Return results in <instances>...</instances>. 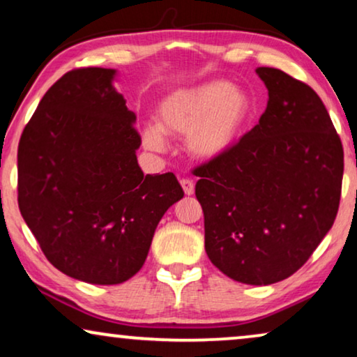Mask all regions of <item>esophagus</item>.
Wrapping results in <instances>:
<instances>
[{"label":"esophagus","mask_w":357,"mask_h":357,"mask_svg":"<svg viewBox=\"0 0 357 357\" xmlns=\"http://www.w3.org/2000/svg\"><path fill=\"white\" fill-rule=\"evenodd\" d=\"M180 185H182L185 195H188V197H190V195L195 193V183H193V180L182 178V180H180Z\"/></svg>","instance_id":"esophagus-1"}]
</instances>
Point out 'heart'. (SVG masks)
<instances>
[{
    "label": "heart",
    "mask_w": 357,
    "mask_h": 357,
    "mask_svg": "<svg viewBox=\"0 0 357 357\" xmlns=\"http://www.w3.org/2000/svg\"><path fill=\"white\" fill-rule=\"evenodd\" d=\"M253 114L250 96L226 81H208L178 87L162 97L155 123L143 128V143L151 151H164L170 136H183L193 158H221L236 144Z\"/></svg>",
    "instance_id": "1"
}]
</instances>
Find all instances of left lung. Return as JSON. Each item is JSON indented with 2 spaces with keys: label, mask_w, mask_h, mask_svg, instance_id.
Returning <instances> with one entry per match:
<instances>
[{
  "label": "left lung",
  "mask_w": 357,
  "mask_h": 357,
  "mask_svg": "<svg viewBox=\"0 0 357 357\" xmlns=\"http://www.w3.org/2000/svg\"><path fill=\"white\" fill-rule=\"evenodd\" d=\"M268 89L258 125L195 169L209 260L234 281L268 286L299 270L333 226L343 144L310 86L257 68Z\"/></svg>",
  "instance_id": "1"
}]
</instances>
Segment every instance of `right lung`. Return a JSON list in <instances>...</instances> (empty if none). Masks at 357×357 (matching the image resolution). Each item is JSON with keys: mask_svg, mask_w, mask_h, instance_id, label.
<instances>
[{"mask_svg": "<svg viewBox=\"0 0 357 357\" xmlns=\"http://www.w3.org/2000/svg\"><path fill=\"white\" fill-rule=\"evenodd\" d=\"M115 70L79 68L42 97L17 149L24 221L56 270L120 284L141 270L164 213L183 198L172 172L144 175L136 115Z\"/></svg>", "mask_w": 357, "mask_h": 357, "instance_id": "obj_1", "label": "right lung"}]
</instances>
